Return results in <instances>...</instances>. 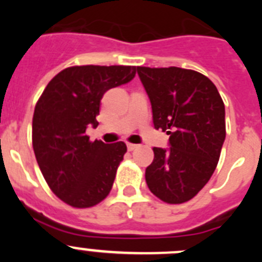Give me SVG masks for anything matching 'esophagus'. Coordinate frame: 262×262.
Listing matches in <instances>:
<instances>
[{
  "label": "esophagus",
  "instance_id": "esophagus-1",
  "mask_svg": "<svg viewBox=\"0 0 262 262\" xmlns=\"http://www.w3.org/2000/svg\"><path fill=\"white\" fill-rule=\"evenodd\" d=\"M136 148H138V144H133V143H128V144H127V149H128V151H134Z\"/></svg>",
  "mask_w": 262,
  "mask_h": 262
}]
</instances>
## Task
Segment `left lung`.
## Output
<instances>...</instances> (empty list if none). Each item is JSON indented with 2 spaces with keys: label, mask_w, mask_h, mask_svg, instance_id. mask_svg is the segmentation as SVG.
I'll use <instances>...</instances> for the list:
<instances>
[{
  "label": "left lung",
  "mask_w": 262,
  "mask_h": 262,
  "mask_svg": "<svg viewBox=\"0 0 262 262\" xmlns=\"http://www.w3.org/2000/svg\"><path fill=\"white\" fill-rule=\"evenodd\" d=\"M152 105L155 128L169 135L168 149L154 148L145 169L149 190L161 201H190L211 178L226 139V111L212 81L191 69L138 67Z\"/></svg>",
  "instance_id": "left-lung-1"
}]
</instances>
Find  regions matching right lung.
<instances>
[{
    "instance_id": "add662e5",
    "label": "right lung",
    "mask_w": 262,
    "mask_h": 262,
    "mask_svg": "<svg viewBox=\"0 0 262 262\" xmlns=\"http://www.w3.org/2000/svg\"><path fill=\"white\" fill-rule=\"evenodd\" d=\"M131 66H80L62 69L48 82L32 117V148L51 190L62 202L88 209L110 193L127 147L123 142H90L89 126L103 94L129 82Z\"/></svg>"
}]
</instances>
